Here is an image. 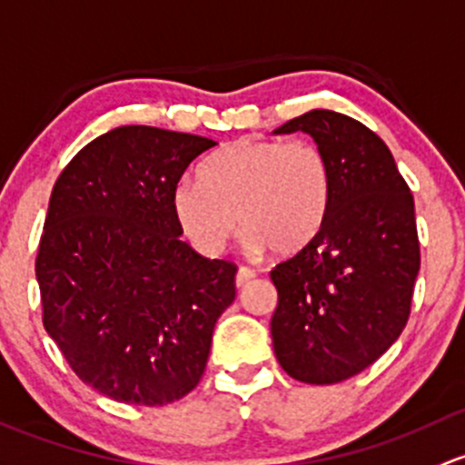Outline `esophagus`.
I'll return each mask as SVG.
<instances>
[{
	"label": "esophagus",
	"mask_w": 465,
	"mask_h": 465,
	"mask_svg": "<svg viewBox=\"0 0 465 465\" xmlns=\"http://www.w3.org/2000/svg\"><path fill=\"white\" fill-rule=\"evenodd\" d=\"M252 280H255V272H252L251 268H239L237 275H234V286H237V289H243V286L251 284Z\"/></svg>",
	"instance_id": "obj_1"
}]
</instances>
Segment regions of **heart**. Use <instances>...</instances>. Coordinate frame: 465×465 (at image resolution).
<instances>
[{"label":"heart","mask_w":465,"mask_h":465,"mask_svg":"<svg viewBox=\"0 0 465 465\" xmlns=\"http://www.w3.org/2000/svg\"><path fill=\"white\" fill-rule=\"evenodd\" d=\"M333 170L311 141L239 138L201 163L199 181H181L172 213L201 255H219L239 232L251 251L293 255L327 219Z\"/></svg>","instance_id":"heart-1"}]
</instances>
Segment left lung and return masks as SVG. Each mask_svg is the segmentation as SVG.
<instances>
[{
	"label": "left lung",
	"mask_w": 465,
	"mask_h": 465,
	"mask_svg": "<svg viewBox=\"0 0 465 465\" xmlns=\"http://www.w3.org/2000/svg\"><path fill=\"white\" fill-rule=\"evenodd\" d=\"M291 132L327 154L333 193L313 242L271 271L272 349L295 381L333 385L367 370L408 324L420 266L414 197L362 123L313 109L275 129Z\"/></svg>",
	"instance_id": "8db88e82"
}]
</instances>
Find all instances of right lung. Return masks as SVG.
<instances>
[{
    "instance_id": "right-lung-1",
    "label": "right lung",
    "mask_w": 465,
    "mask_h": 465,
    "mask_svg": "<svg viewBox=\"0 0 465 465\" xmlns=\"http://www.w3.org/2000/svg\"><path fill=\"white\" fill-rule=\"evenodd\" d=\"M217 145L125 125L57 176L35 257L42 322L83 382L129 405H167L199 385L237 266L185 242L172 193Z\"/></svg>"
}]
</instances>
